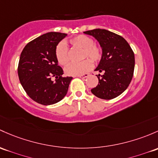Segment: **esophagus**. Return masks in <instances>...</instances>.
Here are the masks:
<instances>
[{
  "instance_id": "1",
  "label": "esophagus",
  "mask_w": 158,
  "mask_h": 158,
  "mask_svg": "<svg viewBox=\"0 0 158 158\" xmlns=\"http://www.w3.org/2000/svg\"><path fill=\"white\" fill-rule=\"evenodd\" d=\"M89 76V73H85V74H82V75H79V76H77V77L81 78V79H85V78L88 77Z\"/></svg>"
}]
</instances>
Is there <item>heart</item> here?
I'll return each mask as SVG.
<instances>
[{
    "label": "heart",
    "mask_w": 158,
    "mask_h": 158,
    "mask_svg": "<svg viewBox=\"0 0 158 158\" xmlns=\"http://www.w3.org/2000/svg\"><path fill=\"white\" fill-rule=\"evenodd\" d=\"M70 43L78 48L83 49V57H88L94 62H97L101 57V50L94 44L92 38L85 35H79L70 39ZM55 55L58 63L61 65H66L69 62V55L66 44L60 42L56 47ZM92 67L90 60H85L80 63H71L65 67V73L68 76H79L89 71Z\"/></svg>",
    "instance_id": "heart-1"
}]
</instances>
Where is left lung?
I'll return each mask as SVG.
<instances>
[{
	"instance_id": "8db88e82",
	"label": "left lung",
	"mask_w": 158,
	"mask_h": 158,
	"mask_svg": "<svg viewBox=\"0 0 158 158\" xmlns=\"http://www.w3.org/2000/svg\"><path fill=\"white\" fill-rule=\"evenodd\" d=\"M98 41L101 50V60L94 70L98 84L91 92L99 98L110 100L117 98L127 89L132 79L135 55L122 36L106 29H95L84 31Z\"/></svg>"
}]
</instances>
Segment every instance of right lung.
I'll return each mask as SVG.
<instances>
[{
    "instance_id": "right-lung-1",
    "label": "right lung",
    "mask_w": 158,
    "mask_h": 158,
    "mask_svg": "<svg viewBox=\"0 0 158 158\" xmlns=\"http://www.w3.org/2000/svg\"><path fill=\"white\" fill-rule=\"evenodd\" d=\"M67 35L48 32L28 43L23 48L18 65L19 82L26 94L39 104L51 105L62 100L73 77H63L57 65L56 47ZM54 77L56 79H51Z\"/></svg>"
}]
</instances>
